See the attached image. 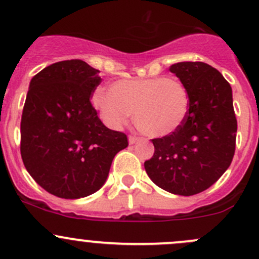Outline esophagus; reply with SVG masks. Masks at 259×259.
<instances>
[{"instance_id": "1", "label": "esophagus", "mask_w": 259, "mask_h": 259, "mask_svg": "<svg viewBox=\"0 0 259 259\" xmlns=\"http://www.w3.org/2000/svg\"><path fill=\"white\" fill-rule=\"evenodd\" d=\"M139 140H142V138L134 137V135H130V137H129V144H135V143L139 142Z\"/></svg>"}]
</instances>
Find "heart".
I'll list each match as a JSON object with an SVG mask.
<instances>
[{
	"instance_id": "heart-1",
	"label": "heart",
	"mask_w": 259,
	"mask_h": 259,
	"mask_svg": "<svg viewBox=\"0 0 259 259\" xmlns=\"http://www.w3.org/2000/svg\"><path fill=\"white\" fill-rule=\"evenodd\" d=\"M189 93L173 76L121 79L109 86V93L98 90L93 105L111 127H119L134 111L140 132L164 137L179 129L189 113Z\"/></svg>"
}]
</instances>
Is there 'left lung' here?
I'll return each instance as SVG.
<instances>
[{
	"mask_svg": "<svg viewBox=\"0 0 259 259\" xmlns=\"http://www.w3.org/2000/svg\"><path fill=\"white\" fill-rule=\"evenodd\" d=\"M169 70L189 93V113L179 129L151 140L155 150L144 168L159 188L188 197L208 189L231 165L237 119L232 88L218 70L199 61Z\"/></svg>",
	"mask_w": 259,
	"mask_h": 259,
	"instance_id": "8db88e82",
	"label": "left lung"
}]
</instances>
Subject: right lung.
Masks as SVG:
<instances>
[{
  "label": "right lung",
  "mask_w": 259,
  "mask_h": 259,
  "mask_svg": "<svg viewBox=\"0 0 259 259\" xmlns=\"http://www.w3.org/2000/svg\"><path fill=\"white\" fill-rule=\"evenodd\" d=\"M82 60L55 62L32 77L21 117V156L46 192L79 199L98 192L124 133L106 127L90 96L101 77Z\"/></svg>",
  "instance_id": "right-lung-1"
}]
</instances>
